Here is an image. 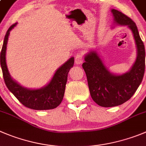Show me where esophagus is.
Segmentation results:
<instances>
[{
	"label": "esophagus",
	"instance_id": "obj_1",
	"mask_svg": "<svg viewBox=\"0 0 146 146\" xmlns=\"http://www.w3.org/2000/svg\"><path fill=\"white\" fill-rule=\"evenodd\" d=\"M83 60H84V56H83L82 54H76L75 56V62L76 64H81L83 62Z\"/></svg>",
	"mask_w": 146,
	"mask_h": 146
}]
</instances>
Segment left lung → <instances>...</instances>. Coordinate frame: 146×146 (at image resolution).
<instances>
[{
	"mask_svg": "<svg viewBox=\"0 0 146 146\" xmlns=\"http://www.w3.org/2000/svg\"><path fill=\"white\" fill-rule=\"evenodd\" d=\"M111 12L114 24L127 25L133 32L137 58L128 72L115 75L110 73L96 51L86 54L82 67L86 75L90 94L98 105L103 107H116L129 100L142 82L145 68V47L136 24L119 11L111 9Z\"/></svg>",
	"mask_w": 146,
	"mask_h": 146,
	"instance_id": "1",
	"label": "left lung"
}]
</instances>
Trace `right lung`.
I'll list each match as a JSON object with an SVG mask.
<instances>
[{
    "mask_svg": "<svg viewBox=\"0 0 146 146\" xmlns=\"http://www.w3.org/2000/svg\"><path fill=\"white\" fill-rule=\"evenodd\" d=\"M15 23L9 27L5 35L1 52V66L5 84L9 90L21 104L28 108L36 110H47L56 108L60 104L65 93L68 74L74 64L72 57L56 70L52 78L47 85L38 89L25 88L11 78L5 62V52L11 30L16 27Z\"/></svg>",
    "mask_w": 146,
    "mask_h": 146,
    "instance_id": "add662e5",
    "label": "right lung"
}]
</instances>
